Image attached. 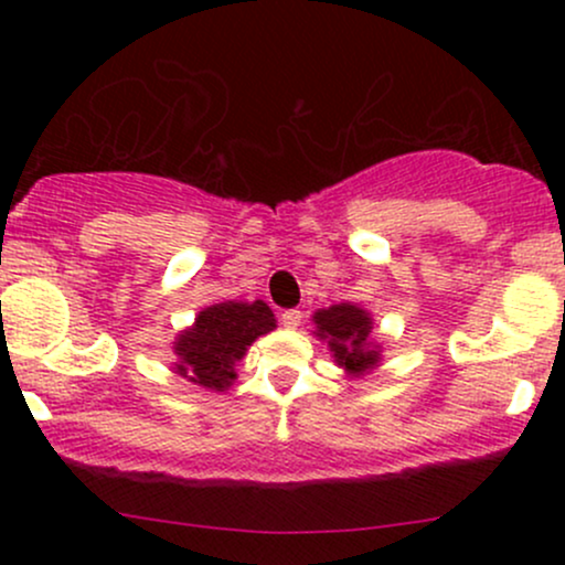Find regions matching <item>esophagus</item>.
<instances>
[{"label": "esophagus", "mask_w": 565, "mask_h": 565, "mask_svg": "<svg viewBox=\"0 0 565 565\" xmlns=\"http://www.w3.org/2000/svg\"><path fill=\"white\" fill-rule=\"evenodd\" d=\"M281 323L287 329H297L302 323V310H297V308H289V310H284L281 313Z\"/></svg>", "instance_id": "34e87169"}]
</instances>
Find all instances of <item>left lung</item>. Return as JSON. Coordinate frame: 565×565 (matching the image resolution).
Instances as JSON below:
<instances>
[{
	"label": "left lung",
	"instance_id": "1",
	"mask_svg": "<svg viewBox=\"0 0 565 565\" xmlns=\"http://www.w3.org/2000/svg\"><path fill=\"white\" fill-rule=\"evenodd\" d=\"M319 327L321 340H329L337 364L345 366L350 374H361L377 364L380 353L369 348V332H372V319L366 310L355 305H332V308L319 310L313 316Z\"/></svg>",
	"mask_w": 565,
	"mask_h": 565
}]
</instances>
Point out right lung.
Here are the masks:
<instances>
[{
  "label": "right lung",
  "mask_w": 565,
  "mask_h": 565,
  "mask_svg": "<svg viewBox=\"0 0 565 565\" xmlns=\"http://www.w3.org/2000/svg\"><path fill=\"white\" fill-rule=\"evenodd\" d=\"M276 327L274 313L263 300L217 302L201 310L193 329L174 342L178 374L196 385L223 391L236 377L233 364L244 359L246 348Z\"/></svg>",
  "instance_id": "right-lung-1"
}]
</instances>
